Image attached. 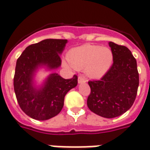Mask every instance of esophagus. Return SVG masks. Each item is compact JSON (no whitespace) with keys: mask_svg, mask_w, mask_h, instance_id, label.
I'll use <instances>...</instances> for the list:
<instances>
[{"mask_svg":"<svg viewBox=\"0 0 150 150\" xmlns=\"http://www.w3.org/2000/svg\"><path fill=\"white\" fill-rule=\"evenodd\" d=\"M86 79L84 77H78V83L81 84V83H86Z\"/></svg>","mask_w":150,"mask_h":150,"instance_id":"obj_1","label":"esophagus"}]
</instances>
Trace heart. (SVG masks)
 <instances>
[{
	"label": "heart",
	"mask_w": 150,
	"mask_h": 150,
	"mask_svg": "<svg viewBox=\"0 0 150 150\" xmlns=\"http://www.w3.org/2000/svg\"><path fill=\"white\" fill-rule=\"evenodd\" d=\"M69 64L77 70L85 69L91 78H100L110 70L113 64V53L106 47L84 44L71 49L67 55Z\"/></svg>",
	"instance_id": "1"
}]
</instances>
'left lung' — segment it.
<instances>
[{"instance_id":"8db88e82","label":"left lung","mask_w":150,"mask_h":150,"mask_svg":"<svg viewBox=\"0 0 150 150\" xmlns=\"http://www.w3.org/2000/svg\"><path fill=\"white\" fill-rule=\"evenodd\" d=\"M113 53V64L102 79L90 81L87 106L104 118L120 116L134 103L139 86L137 60L128 47L108 43Z\"/></svg>"}]
</instances>
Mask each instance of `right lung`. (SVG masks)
<instances>
[{"mask_svg": "<svg viewBox=\"0 0 150 150\" xmlns=\"http://www.w3.org/2000/svg\"><path fill=\"white\" fill-rule=\"evenodd\" d=\"M67 42V39H44L27 47L17 60L13 78L16 98L21 109L32 119L47 120L57 115L64 107V96L77 86L76 75L64 79L52 73L40 84L36 80L41 69L52 71L60 67V55Z\"/></svg>", "mask_w": 150, "mask_h": 150, "instance_id": "obj_1", "label": "right lung"}]
</instances>
